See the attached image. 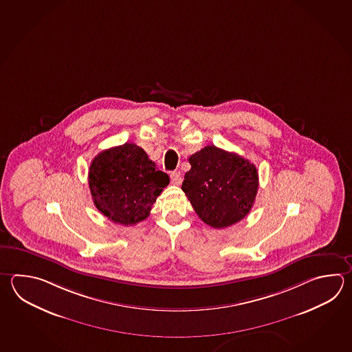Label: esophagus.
Segmentation results:
<instances>
[{"instance_id":"obj_1","label":"esophagus","mask_w":352,"mask_h":352,"mask_svg":"<svg viewBox=\"0 0 352 352\" xmlns=\"http://www.w3.org/2000/svg\"><path fill=\"white\" fill-rule=\"evenodd\" d=\"M182 175L179 172L170 173V182L174 186H180L182 184Z\"/></svg>"}]
</instances>
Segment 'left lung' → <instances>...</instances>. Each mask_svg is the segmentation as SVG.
Here are the masks:
<instances>
[{
  "label": "left lung",
  "instance_id": "8db88e82",
  "mask_svg": "<svg viewBox=\"0 0 352 352\" xmlns=\"http://www.w3.org/2000/svg\"><path fill=\"white\" fill-rule=\"evenodd\" d=\"M182 184L195 213L213 228H226L250 213L258 190V173L250 160L214 145L188 159Z\"/></svg>",
  "mask_w": 352,
  "mask_h": 352
}]
</instances>
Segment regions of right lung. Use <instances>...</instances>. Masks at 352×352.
I'll return each mask as SVG.
<instances>
[{
	"label": "right lung",
	"instance_id": "1",
	"mask_svg": "<svg viewBox=\"0 0 352 352\" xmlns=\"http://www.w3.org/2000/svg\"><path fill=\"white\" fill-rule=\"evenodd\" d=\"M168 184V174L158 170L144 149L133 143L101 151L89 168L95 207L122 226L144 221Z\"/></svg>",
	"mask_w": 352,
	"mask_h": 352
}]
</instances>
